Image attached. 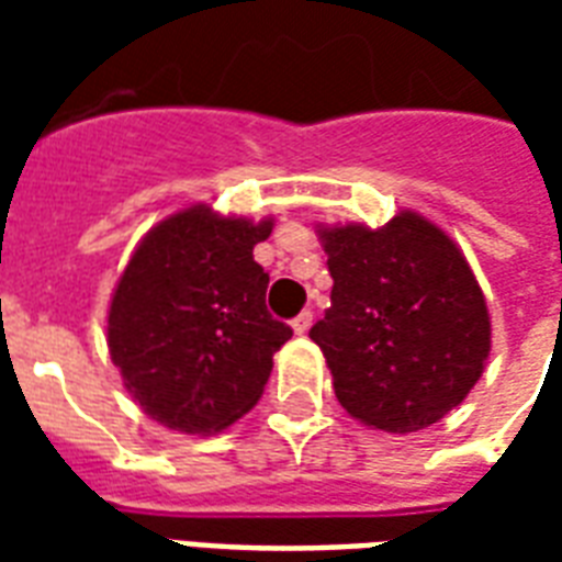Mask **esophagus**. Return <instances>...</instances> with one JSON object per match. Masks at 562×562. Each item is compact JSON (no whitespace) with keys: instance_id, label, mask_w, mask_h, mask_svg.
<instances>
[{"instance_id":"esophagus-1","label":"esophagus","mask_w":562,"mask_h":562,"mask_svg":"<svg viewBox=\"0 0 562 562\" xmlns=\"http://www.w3.org/2000/svg\"><path fill=\"white\" fill-rule=\"evenodd\" d=\"M308 326H312V312H308V308L306 312H300V315L291 321V329H294L297 335H306Z\"/></svg>"}]
</instances>
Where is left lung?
I'll list each match as a JSON object with an SVG mask.
<instances>
[{
    "mask_svg": "<svg viewBox=\"0 0 562 562\" xmlns=\"http://www.w3.org/2000/svg\"><path fill=\"white\" fill-rule=\"evenodd\" d=\"M333 306L308 338L344 411L408 435L443 419L484 373L490 315L452 238L417 212L384 227H321Z\"/></svg>",
    "mask_w": 562,
    "mask_h": 562,
    "instance_id": "8db88e82",
    "label": "left lung"
}]
</instances>
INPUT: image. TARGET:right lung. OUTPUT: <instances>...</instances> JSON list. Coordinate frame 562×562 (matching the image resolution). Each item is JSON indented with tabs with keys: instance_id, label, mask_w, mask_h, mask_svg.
<instances>
[{
	"instance_id": "add662e5",
	"label": "right lung",
	"mask_w": 562,
	"mask_h": 562,
	"mask_svg": "<svg viewBox=\"0 0 562 562\" xmlns=\"http://www.w3.org/2000/svg\"><path fill=\"white\" fill-rule=\"evenodd\" d=\"M273 221L175 212L131 256L108 315L110 359L160 426L215 435L254 408L291 326L265 306L254 247Z\"/></svg>"
}]
</instances>
